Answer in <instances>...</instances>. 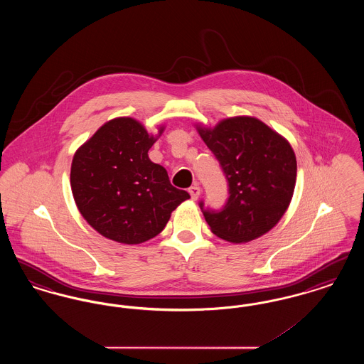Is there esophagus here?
I'll return each instance as SVG.
<instances>
[{
  "mask_svg": "<svg viewBox=\"0 0 364 364\" xmlns=\"http://www.w3.org/2000/svg\"><path fill=\"white\" fill-rule=\"evenodd\" d=\"M188 192H190L191 198H192L193 200H196V199L199 198V195H200V188H199L198 186H192L190 190H188Z\"/></svg>",
  "mask_w": 364,
  "mask_h": 364,
  "instance_id": "esophagus-1",
  "label": "esophagus"
}]
</instances>
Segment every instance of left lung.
Returning <instances> with one entry per match:
<instances>
[{"mask_svg":"<svg viewBox=\"0 0 364 364\" xmlns=\"http://www.w3.org/2000/svg\"><path fill=\"white\" fill-rule=\"evenodd\" d=\"M196 129L218 159L229 186L228 202L220 211L199 203L211 232L230 242H251L267 233L294 196L297 164L289 141L248 116Z\"/></svg>","mask_w":364,"mask_h":364,"instance_id":"1","label":"left lung"}]
</instances>
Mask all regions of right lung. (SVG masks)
Here are the masks:
<instances>
[{
    "mask_svg": "<svg viewBox=\"0 0 364 364\" xmlns=\"http://www.w3.org/2000/svg\"><path fill=\"white\" fill-rule=\"evenodd\" d=\"M158 135L135 119L117 117L104 125L75 153L70 188L80 214L106 239L140 244L156 237L174 208L190 199L177 190L164 166L149 158Z\"/></svg>",
    "mask_w": 364,
    "mask_h": 364,
    "instance_id": "add662e5",
    "label": "right lung"
}]
</instances>
